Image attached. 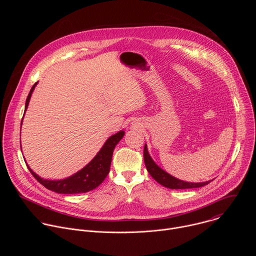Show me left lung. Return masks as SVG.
Here are the masks:
<instances>
[{
  "label": "left lung",
  "instance_id": "left-lung-1",
  "mask_svg": "<svg viewBox=\"0 0 256 256\" xmlns=\"http://www.w3.org/2000/svg\"><path fill=\"white\" fill-rule=\"evenodd\" d=\"M144 161L146 168H147L150 175L158 182V184H160L161 186L167 188H171V190L196 188L204 186L212 181V180H208L204 182H188L172 176L171 174L167 173L165 170H163L154 162V160L149 154L147 144H146L144 147Z\"/></svg>",
  "mask_w": 256,
  "mask_h": 256
}]
</instances>
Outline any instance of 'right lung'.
I'll return each instance as SVG.
<instances>
[{
	"mask_svg": "<svg viewBox=\"0 0 256 256\" xmlns=\"http://www.w3.org/2000/svg\"><path fill=\"white\" fill-rule=\"evenodd\" d=\"M38 82H36L32 86L27 96L26 103H25V112L27 110L31 95L36 85H38ZM124 130H120L118 132L112 134V136H109L104 142V144L102 146V148L96 154V156L85 167H83L81 170H79L75 174H72L64 179H60V180L44 179L35 172H33V170L29 167L27 163L26 165L29 171L31 172V174L35 177V179L50 190H52L58 194H64L88 192L96 188L98 186H100L102 184V181L105 179V177L108 175L109 170H110L114 150L116 148V146L124 138Z\"/></svg>",
	"mask_w": 256,
	"mask_h": 256,
	"instance_id": "add662e5",
	"label": "right lung"
}]
</instances>
